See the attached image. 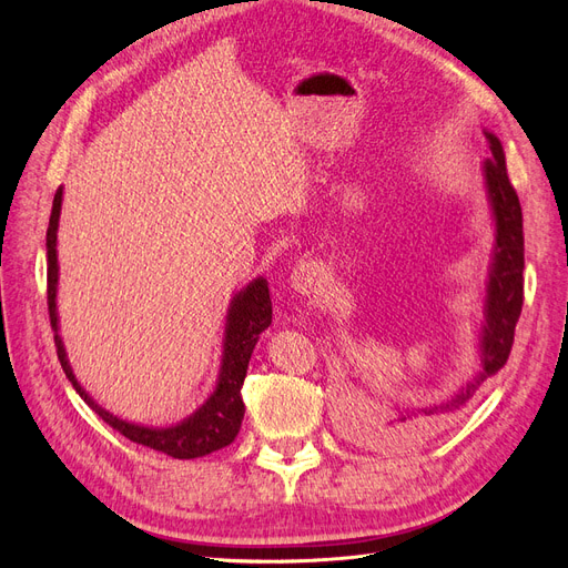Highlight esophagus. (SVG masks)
<instances>
[{"label":"esophagus","instance_id":"obj_1","mask_svg":"<svg viewBox=\"0 0 568 568\" xmlns=\"http://www.w3.org/2000/svg\"><path fill=\"white\" fill-rule=\"evenodd\" d=\"M320 284V267L315 263H301L291 272V286L301 294H311V291Z\"/></svg>","mask_w":568,"mask_h":568}]
</instances>
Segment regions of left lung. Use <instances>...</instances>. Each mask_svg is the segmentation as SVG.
Instances as JSON below:
<instances>
[{
  "label": "left lung",
  "instance_id": "left-lung-1",
  "mask_svg": "<svg viewBox=\"0 0 568 568\" xmlns=\"http://www.w3.org/2000/svg\"><path fill=\"white\" fill-rule=\"evenodd\" d=\"M490 156L484 163L488 201L495 217V251L486 284V322L480 332V369L469 384H464L448 398L424 407H395L386 419L355 415V432L376 443H417L436 428L450 424L469 407L478 388L507 363L514 326L524 305V217L517 192L509 182L505 151L493 132H486Z\"/></svg>",
  "mask_w": 568,
  "mask_h": 568
}]
</instances>
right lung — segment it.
Returning a JSON list of instances; mask_svg holds the SVG:
<instances>
[{
	"label": "right lung",
	"mask_w": 568,
	"mask_h": 568,
	"mask_svg": "<svg viewBox=\"0 0 568 568\" xmlns=\"http://www.w3.org/2000/svg\"><path fill=\"white\" fill-rule=\"evenodd\" d=\"M61 199L63 192L54 194V205H51L49 215V230H47V305H49V322L54 329V343L59 363L68 376V382L80 393V398L88 403L97 415L113 426L118 434H123L132 443L146 445L151 450L165 453L175 459H194L211 455L220 448L230 445L244 419V400H242V386L246 379L248 359L255 348L261 332H265L272 322V301L267 280L257 277L244 291L232 298L227 311V326H225V343H222V365L217 386L211 393L192 417L184 422L168 426V428H149L140 424H130L113 417L111 412L99 407L84 388L78 384L71 363L65 357L63 341L59 336V317H57V284H59V261H57V230H59V215H61Z\"/></svg>",
	"instance_id": "obj_1"
}]
</instances>
